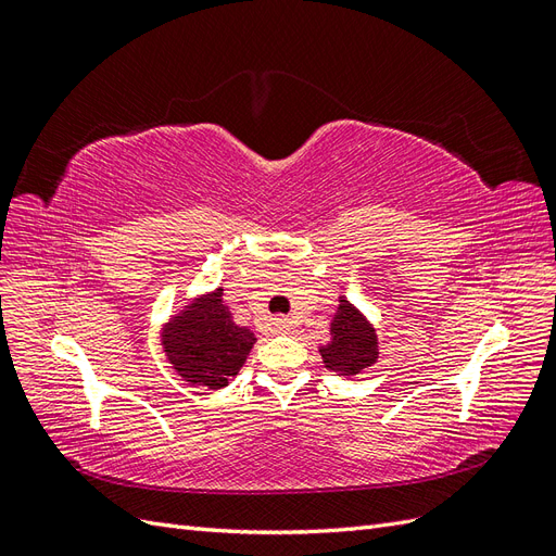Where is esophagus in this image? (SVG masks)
Segmentation results:
<instances>
[{
    "label": "esophagus",
    "mask_w": 556,
    "mask_h": 556,
    "mask_svg": "<svg viewBox=\"0 0 556 556\" xmlns=\"http://www.w3.org/2000/svg\"><path fill=\"white\" fill-rule=\"evenodd\" d=\"M274 325H276L278 331H288L292 327V319L290 317H276Z\"/></svg>",
    "instance_id": "1"
}]
</instances>
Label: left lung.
<instances>
[{"label":"left lung","mask_w":556,"mask_h":556,"mask_svg":"<svg viewBox=\"0 0 556 556\" xmlns=\"http://www.w3.org/2000/svg\"><path fill=\"white\" fill-rule=\"evenodd\" d=\"M329 343L319 345L317 352L325 368L343 378H355L380 357L376 327L345 296H339V308L329 325Z\"/></svg>","instance_id":"1"}]
</instances>
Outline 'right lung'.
<instances>
[{"label":"right lung","mask_w":556,"mask_h":556,"mask_svg":"<svg viewBox=\"0 0 556 556\" xmlns=\"http://www.w3.org/2000/svg\"><path fill=\"white\" fill-rule=\"evenodd\" d=\"M160 343L174 371L188 384L223 390L245 364L255 333L233 323L223 288L197 294L162 325Z\"/></svg>","instance_id":"1"}]
</instances>
